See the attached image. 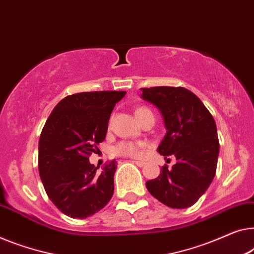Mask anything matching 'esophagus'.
I'll list each match as a JSON object with an SVG mask.
<instances>
[{
    "label": "esophagus",
    "instance_id": "esophagus-1",
    "mask_svg": "<svg viewBox=\"0 0 254 254\" xmlns=\"http://www.w3.org/2000/svg\"><path fill=\"white\" fill-rule=\"evenodd\" d=\"M133 163L135 164V165H137L138 167H143L145 165V163L144 161H139V160H133Z\"/></svg>",
    "mask_w": 254,
    "mask_h": 254
}]
</instances>
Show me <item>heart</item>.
Returning a JSON list of instances; mask_svg holds the SVG:
<instances>
[{"label": "heart", "instance_id": "1", "mask_svg": "<svg viewBox=\"0 0 254 254\" xmlns=\"http://www.w3.org/2000/svg\"><path fill=\"white\" fill-rule=\"evenodd\" d=\"M148 113H152L151 110H149L148 108H138L136 110V117H137L138 120L141 119L143 116L148 115ZM113 151H115L117 156L137 158L141 156V144L129 141H123L115 146V150H113Z\"/></svg>", "mask_w": 254, "mask_h": 254}]
</instances>
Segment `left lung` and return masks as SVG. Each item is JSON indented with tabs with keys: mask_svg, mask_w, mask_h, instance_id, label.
I'll return each mask as SVG.
<instances>
[{
	"mask_svg": "<svg viewBox=\"0 0 254 254\" xmlns=\"http://www.w3.org/2000/svg\"><path fill=\"white\" fill-rule=\"evenodd\" d=\"M141 90L143 100L160 110L167 129L157 151L165 159L176 158L172 168L164 165L158 178L146 181V189L168 207H189L214 179L220 148L215 121L203 102L186 88Z\"/></svg>",
	"mask_w": 254,
	"mask_h": 254,
	"instance_id": "8db88e82",
	"label": "left lung"
}]
</instances>
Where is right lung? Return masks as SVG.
<instances>
[{"label":"right lung","mask_w":254,"mask_h":254,"mask_svg":"<svg viewBox=\"0 0 254 254\" xmlns=\"http://www.w3.org/2000/svg\"><path fill=\"white\" fill-rule=\"evenodd\" d=\"M126 91L68 95L55 106L39 139V173L45 190L62 213L73 219L95 214L111 199L117 161L101 172L89 163L105 139L116 103Z\"/></svg>","instance_id":"add662e5"}]
</instances>
